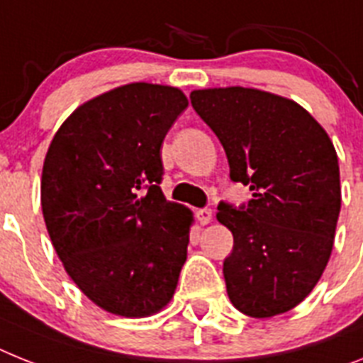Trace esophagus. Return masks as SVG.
Returning <instances> with one entry per match:
<instances>
[{
    "instance_id": "34e87169",
    "label": "esophagus",
    "mask_w": 363,
    "mask_h": 363,
    "mask_svg": "<svg viewBox=\"0 0 363 363\" xmlns=\"http://www.w3.org/2000/svg\"><path fill=\"white\" fill-rule=\"evenodd\" d=\"M196 216L201 225H208L212 221V210L210 208H199L196 212Z\"/></svg>"
}]
</instances>
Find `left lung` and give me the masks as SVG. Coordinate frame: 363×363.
Here are the masks:
<instances>
[{"instance_id": "1", "label": "left lung", "mask_w": 363, "mask_h": 363, "mask_svg": "<svg viewBox=\"0 0 363 363\" xmlns=\"http://www.w3.org/2000/svg\"><path fill=\"white\" fill-rule=\"evenodd\" d=\"M191 106L227 153L230 179L252 191L247 206L219 203L233 233L223 262L230 303L273 318L308 297L330 258L342 186L336 149L308 111L257 88H205Z\"/></svg>"}]
</instances>
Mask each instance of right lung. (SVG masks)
Returning <instances> with one entry per match:
<instances>
[{"instance_id": "obj_1", "label": "right lung", "mask_w": 363, "mask_h": 363, "mask_svg": "<svg viewBox=\"0 0 363 363\" xmlns=\"http://www.w3.org/2000/svg\"><path fill=\"white\" fill-rule=\"evenodd\" d=\"M188 106L179 88L130 83L75 108L55 133L40 201L55 251L106 312L147 318L175 294L191 210L160 190V147Z\"/></svg>"}]
</instances>
